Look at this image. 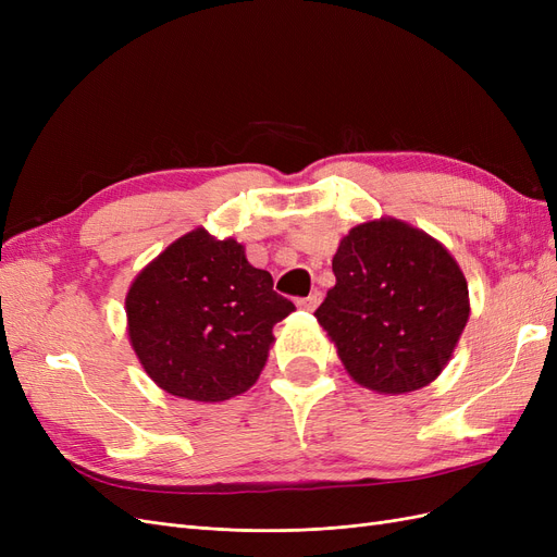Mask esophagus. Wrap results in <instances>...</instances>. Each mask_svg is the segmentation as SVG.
I'll return each mask as SVG.
<instances>
[{
	"label": "esophagus",
	"mask_w": 557,
	"mask_h": 557,
	"mask_svg": "<svg viewBox=\"0 0 557 557\" xmlns=\"http://www.w3.org/2000/svg\"><path fill=\"white\" fill-rule=\"evenodd\" d=\"M320 301H323V293L320 290H313L309 297H301V299H297V307L299 309H305V311H313Z\"/></svg>",
	"instance_id": "34e87169"
}]
</instances>
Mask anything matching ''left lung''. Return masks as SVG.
I'll list each match as a JSON object with an SVG mask.
<instances>
[{"mask_svg":"<svg viewBox=\"0 0 557 557\" xmlns=\"http://www.w3.org/2000/svg\"><path fill=\"white\" fill-rule=\"evenodd\" d=\"M332 272L313 315L352 379L401 395L442 374L469 320V293L440 242L395 218L362 223L336 248Z\"/></svg>","mask_w":557,"mask_h":557,"instance_id":"8db88e82","label":"left lung"}]
</instances>
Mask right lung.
Listing matches in <instances>:
<instances>
[{
	"instance_id": "right-lung-1",
	"label": "right lung",
	"mask_w": 557,
	"mask_h": 557,
	"mask_svg": "<svg viewBox=\"0 0 557 557\" xmlns=\"http://www.w3.org/2000/svg\"><path fill=\"white\" fill-rule=\"evenodd\" d=\"M125 309L132 348L162 391L223 401L258 381L272 327L295 305L242 244L195 230L134 278Z\"/></svg>"
}]
</instances>
